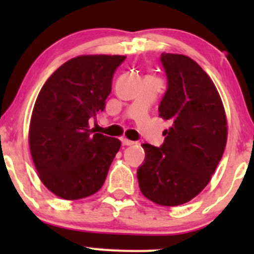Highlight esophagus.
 <instances>
[{
  "label": "esophagus",
  "instance_id": "esophagus-1",
  "mask_svg": "<svg viewBox=\"0 0 254 254\" xmlns=\"http://www.w3.org/2000/svg\"><path fill=\"white\" fill-rule=\"evenodd\" d=\"M122 142H123V145H124V146H131V145H134V143H135L134 141H131V140L127 139V137H123Z\"/></svg>",
  "mask_w": 254,
  "mask_h": 254
}]
</instances>
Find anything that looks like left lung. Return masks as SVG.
I'll return each mask as SVG.
<instances>
[{"mask_svg":"<svg viewBox=\"0 0 254 254\" xmlns=\"http://www.w3.org/2000/svg\"><path fill=\"white\" fill-rule=\"evenodd\" d=\"M168 87L158 113L170 120L161 147L143 143L146 160L137 170L143 196L162 206L195 198L209 184L227 141L221 97L209 75L182 54L161 55Z\"/></svg>","mask_w":254,"mask_h":254,"instance_id":"obj_1","label":"left lung"}]
</instances>
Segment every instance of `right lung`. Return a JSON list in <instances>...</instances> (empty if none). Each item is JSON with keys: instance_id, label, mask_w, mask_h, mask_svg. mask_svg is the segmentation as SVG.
Returning <instances> with one entry per match:
<instances>
[{"instance_id": "1", "label": "right lung", "mask_w": 254, "mask_h": 254, "mask_svg": "<svg viewBox=\"0 0 254 254\" xmlns=\"http://www.w3.org/2000/svg\"><path fill=\"white\" fill-rule=\"evenodd\" d=\"M123 55H81L60 66L40 89L29 147L40 181L59 198L77 200L102 188L122 142L92 134L88 119L106 107Z\"/></svg>"}]
</instances>
